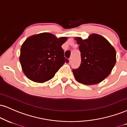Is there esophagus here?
<instances>
[{
    "label": "esophagus",
    "mask_w": 127,
    "mask_h": 127,
    "mask_svg": "<svg viewBox=\"0 0 127 127\" xmlns=\"http://www.w3.org/2000/svg\"><path fill=\"white\" fill-rule=\"evenodd\" d=\"M68 60H69V63H71V61H72V60H71V58H70L68 59Z\"/></svg>",
    "instance_id": "obj_1"
}]
</instances>
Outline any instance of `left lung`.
Segmentation results:
<instances>
[{"mask_svg": "<svg viewBox=\"0 0 127 127\" xmlns=\"http://www.w3.org/2000/svg\"><path fill=\"white\" fill-rule=\"evenodd\" d=\"M81 52L80 67L73 69L75 79L81 84L93 85L101 82L111 73L116 63V52L105 38L93 33L83 40L74 38Z\"/></svg>", "mask_w": 127, "mask_h": 127, "instance_id": "obj_1", "label": "left lung"}]
</instances>
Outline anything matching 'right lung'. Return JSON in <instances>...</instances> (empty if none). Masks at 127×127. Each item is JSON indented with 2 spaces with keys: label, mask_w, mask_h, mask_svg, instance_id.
Masks as SVG:
<instances>
[{
  "label": "right lung",
  "mask_w": 127,
  "mask_h": 127,
  "mask_svg": "<svg viewBox=\"0 0 127 127\" xmlns=\"http://www.w3.org/2000/svg\"><path fill=\"white\" fill-rule=\"evenodd\" d=\"M67 40L66 37L57 38L50 33L29 37L21 47L19 57L26 76L37 83L52 79L64 63L68 62L62 48Z\"/></svg>",
  "instance_id": "obj_1"
}]
</instances>
